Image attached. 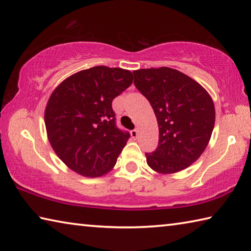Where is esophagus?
I'll list each match as a JSON object with an SVG mask.
<instances>
[{"instance_id": "obj_1", "label": "esophagus", "mask_w": 251, "mask_h": 251, "mask_svg": "<svg viewBox=\"0 0 251 251\" xmlns=\"http://www.w3.org/2000/svg\"><path fill=\"white\" fill-rule=\"evenodd\" d=\"M130 135H131V137L133 138H137V136H138V129H133L130 131Z\"/></svg>"}]
</instances>
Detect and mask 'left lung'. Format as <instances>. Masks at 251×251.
<instances>
[{
  "label": "left lung",
  "mask_w": 251,
  "mask_h": 251,
  "mask_svg": "<svg viewBox=\"0 0 251 251\" xmlns=\"http://www.w3.org/2000/svg\"><path fill=\"white\" fill-rule=\"evenodd\" d=\"M134 84L150 100L159 128L158 147L146 152L148 166L159 174L180 172L206 150L215 126V106L196 80L159 67L134 71Z\"/></svg>",
  "instance_id": "obj_1"
}]
</instances>
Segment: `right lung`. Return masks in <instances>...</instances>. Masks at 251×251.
Returning a JSON list of instances; mask_svg holds the SVG:
<instances>
[{
    "label": "right lung",
    "instance_id": "1",
    "mask_svg": "<svg viewBox=\"0 0 251 251\" xmlns=\"http://www.w3.org/2000/svg\"><path fill=\"white\" fill-rule=\"evenodd\" d=\"M131 83L129 71L95 66L55 88L45 108L46 131L54 151L72 171L100 177L115 166L130 135L117 128L112 101Z\"/></svg>",
    "mask_w": 251,
    "mask_h": 251
}]
</instances>
